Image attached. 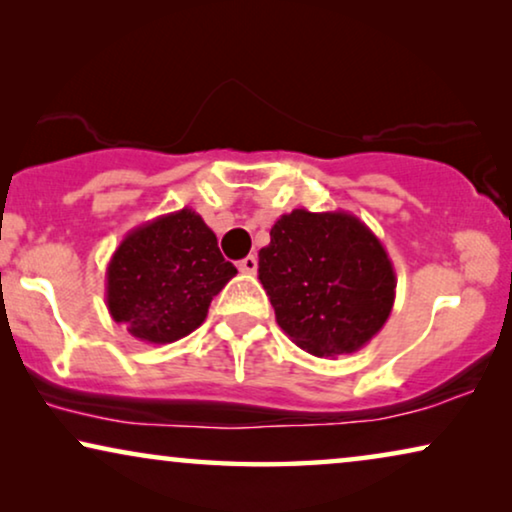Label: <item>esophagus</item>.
Returning <instances> with one entry per match:
<instances>
[{
  "instance_id": "1",
  "label": "esophagus",
  "mask_w": 512,
  "mask_h": 512,
  "mask_svg": "<svg viewBox=\"0 0 512 512\" xmlns=\"http://www.w3.org/2000/svg\"><path fill=\"white\" fill-rule=\"evenodd\" d=\"M237 268H240V272H244V275H254V272L258 270V261H256V256H247V258H242V261H240V265H237Z\"/></svg>"
}]
</instances>
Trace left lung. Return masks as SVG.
<instances>
[{
	"mask_svg": "<svg viewBox=\"0 0 512 512\" xmlns=\"http://www.w3.org/2000/svg\"><path fill=\"white\" fill-rule=\"evenodd\" d=\"M258 279L279 328L314 356L359 352L387 324L396 298L387 249L342 209L279 216L258 251Z\"/></svg>",
	"mask_w": 512,
	"mask_h": 512,
	"instance_id": "left-lung-1",
	"label": "left lung"
}]
</instances>
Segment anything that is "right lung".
Masks as SVG:
<instances>
[{"label":"right lung","mask_w":512,"mask_h":512,"mask_svg":"<svg viewBox=\"0 0 512 512\" xmlns=\"http://www.w3.org/2000/svg\"><path fill=\"white\" fill-rule=\"evenodd\" d=\"M237 275L212 228L193 209L132 228L107 265V307L132 338L167 345L193 333Z\"/></svg>","instance_id":"right-lung-1"}]
</instances>
